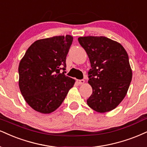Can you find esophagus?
I'll use <instances>...</instances> for the list:
<instances>
[{
    "mask_svg": "<svg viewBox=\"0 0 147 147\" xmlns=\"http://www.w3.org/2000/svg\"><path fill=\"white\" fill-rule=\"evenodd\" d=\"M77 82L79 84H83L84 83V80H78Z\"/></svg>",
    "mask_w": 147,
    "mask_h": 147,
    "instance_id": "34e87169",
    "label": "esophagus"
}]
</instances>
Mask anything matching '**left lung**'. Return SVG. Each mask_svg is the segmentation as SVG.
Masks as SVG:
<instances>
[{"label":"left lung","mask_w":147,"mask_h":147,"mask_svg":"<svg viewBox=\"0 0 147 147\" xmlns=\"http://www.w3.org/2000/svg\"><path fill=\"white\" fill-rule=\"evenodd\" d=\"M78 41L91 65L88 83L93 93L88 106L100 113L111 111L125 98L131 81L128 54L120 43L103 36L80 37Z\"/></svg>","instance_id":"left-lung-1"}]
</instances>
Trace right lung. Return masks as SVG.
<instances>
[{"mask_svg":"<svg viewBox=\"0 0 147 147\" xmlns=\"http://www.w3.org/2000/svg\"><path fill=\"white\" fill-rule=\"evenodd\" d=\"M73 37L55 36L35 41L26 50L18 67L19 87L33 110L50 114L61 106L74 79L66 76V57Z\"/></svg>","mask_w":147,"mask_h":147,"instance_id":"add662e5","label":"right lung"}]
</instances>
